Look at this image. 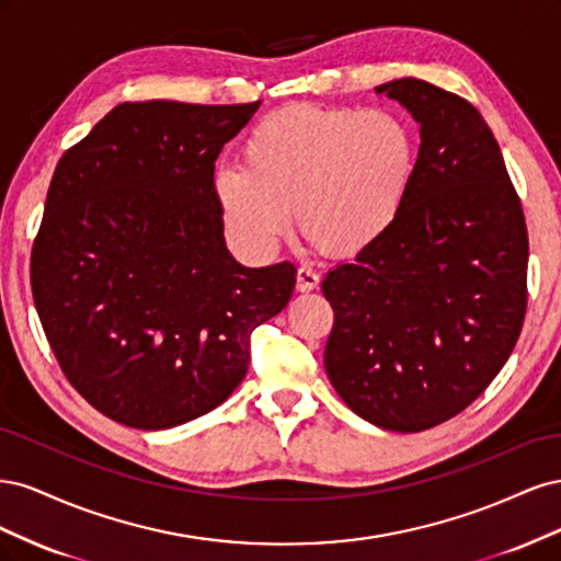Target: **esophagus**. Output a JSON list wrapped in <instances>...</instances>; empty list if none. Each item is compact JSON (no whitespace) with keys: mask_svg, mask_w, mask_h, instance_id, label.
<instances>
[{"mask_svg":"<svg viewBox=\"0 0 561 561\" xmlns=\"http://www.w3.org/2000/svg\"><path fill=\"white\" fill-rule=\"evenodd\" d=\"M318 285H320V276L313 268H307V266L297 268V293H311Z\"/></svg>","mask_w":561,"mask_h":561,"instance_id":"obj_1","label":"esophagus"}]
</instances>
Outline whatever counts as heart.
Returning <instances> with one entry per match:
<instances>
[{
    "mask_svg": "<svg viewBox=\"0 0 561 561\" xmlns=\"http://www.w3.org/2000/svg\"><path fill=\"white\" fill-rule=\"evenodd\" d=\"M243 168L213 178L236 236L268 252L290 222L339 257L375 248L393 229L416 173L414 135L386 110L290 105L266 114L241 149Z\"/></svg>",
    "mask_w": 561,
    "mask_h": 561,
    "instance_id": "obj_1",
    "label": "heart"
}]
</instances>
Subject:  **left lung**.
<instances>
[{"label": "left lung", "mask_w": 561, "mask_h": 561, "mask_svg": "<svg viewBox=\"0 0 561 561\" xmlns=\"http://www.w3.org/2000/svg\"><path fill=\"white\" fill-rule=\"evenodd\" d=\"M421 126L404 210L322 280L328 377L379 428L419 433L484 393L526 311L529 239L501 147L468 100L404 77L375 89Z\"/></svg>", "instance_id": "obj_1"}]
</instances>
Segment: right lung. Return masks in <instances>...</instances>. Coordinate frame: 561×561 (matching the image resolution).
Here are the masks:
<instances>
[{
	"label": "right lung",
	"instance_id": "right-lung-1",
	"mask_svg": "<svg viewBox=\"0 0 561 561\" xmlns=\"http://www.w3.org/2000/svg\"><path fill=\"white\" fill-rule=\"evenodd\" d=\"M257 110L122 103L56 165L32 297L65 377L124 426L173 428L222 404L252 330L293 297L290 262L231 257L213 190L219 151Z\"/></svg>",
	"mask_w": 561,
	"mask_h": 561
}]
</instances>
